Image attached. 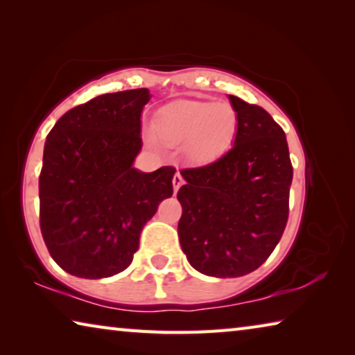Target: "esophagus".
<instances>
[{
	"label": "esophagus",
	"mask_w": 355,
	"mask_h": 355,
	"mask_svg": "<svg viewBox=\"0 0 355 355\" xmlns=\"http://www.w3.org/2000/svg\"><path fill=\"white\" fill-rule=\"evenodd\" d=\"M172 184H173V191H178L180 189V186L183 184V177L180 175V172H177L175 175H173V178H172Z\"/></svg>",
	"instance_id": "esophagus-1"
}]
</instances>
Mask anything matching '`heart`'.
Segmentation results:
<instances>
[{"mask_svg": "<svg viewBox=\"0 0 355 355\" xmlns=\"http://www.w3.org/2000/svg\"><path fill=\"white\" fill-rule=\"evenodd\" d=\"M236 112L227 103L183 100L166 106L155 120L161 142L177 147L184 144L188 158L205 161L228 147L236 131Z\"/></svg>", "mask_w": 355, "mask_h": 355, "instance_id": "b5f03b06", "label": "heart"}]
</instances>
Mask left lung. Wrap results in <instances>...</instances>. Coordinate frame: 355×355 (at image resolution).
Wrapping results in <instances>:
<instances>
[{"mask_svg": "<svg viewBox=\"0 0 355 355\" xmlns=\"http://www.w3.org/2000/svg\"><path fill=\"white\" fill-rule=\"evenodd\" d=\"M236 112L233 147L202 167L182 169L177 199L180 245L211 277H241L260 268L284 235L293 166L285 131L257 105L228 95Z\"/></svg>", "mask_w": 355, "mask_h": 355, "instance_id": "8db88e82", "label": "left lung"}]
</instances>
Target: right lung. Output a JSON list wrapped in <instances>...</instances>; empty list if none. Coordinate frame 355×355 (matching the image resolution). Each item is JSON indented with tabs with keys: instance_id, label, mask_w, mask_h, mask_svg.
Instances as JSON below:
<instances>
[{
	"instance_id": "obj_1",
	"label": "right lung",
	"mask_w": 355,
	"mask_h": 355,
	"mask_svg": "<svg viewBox=\"0 0 355 355\" xmlns=\"http://www.w3.org/2000/svg\"><path fill=\"white\" fill-rule=\"evenodd\" d=\"M148 89L98 95L64 114L46 136L39 178L40 230L53 260L81 279L122 272L144 225L172 197L175 169L141 172Z\"/></svg>"
}]
</instances>
